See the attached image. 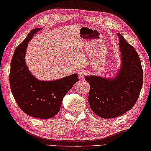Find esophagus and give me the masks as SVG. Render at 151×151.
I'll return each instance as SVG.
<instances>
[{
    "instance_id": "esophagus-1",
    "label": "esophagus",
    "mask_w": 151,
    "mask_h": 151,
    "mask_svg": "<svg viewBox=\"0 0 151 151\" xmlns=\"http://www.w3.org/2000/svg\"><path fill=\"white\" fill-rule=\"evenodd\" d=\"M87 74V72H86L85 70H84V69H83V70L79 71V78H83L84 76H85Z\"/></svg>"
}]
</instances>
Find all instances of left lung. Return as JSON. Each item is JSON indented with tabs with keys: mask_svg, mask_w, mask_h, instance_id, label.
Listing matches in <instances>:
<instances>
[{
	"mask_svg": "<svg viewBox=\"0 0 151 151\" xmlns=\"http://www.w3.org/2000/svg\"><path fill=\"white\" fill-rule=\"evenodd\" d=\"M119 36L121 67L115 77L85 76L90 86L88 102L99 117L114 118L133 107L143 86V72L138 54L120 34Z\"/></svg>",
	"mask_w": 151,
	"mask_h": 151,
	"instance_id": "8db88e82",
	"label": "left lung"
}]
</instances>
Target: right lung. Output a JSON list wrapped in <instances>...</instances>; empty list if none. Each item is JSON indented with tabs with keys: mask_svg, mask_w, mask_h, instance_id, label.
I'll use <instances>...</instances> for the list:
<instances>
[{
	"mask_svg": "<svg viewBox=\"0 0 151 151\" xmlns=\"http://www.w3.org/2000/svg\"><path fill=\"white\" fill-rule=\"evenodd\" d=\"M41 29H33L16 49L9 80L15 100L25 113L36 118L49 119L59 112L64 97L79 79L74 74L57 80L41 81L30 72L25 59L26 49L31 38Z\"/></svg>",
	"mask_w": 151,
	"mask_h": 151,
	"instance_id": "1",
	"label": "right lung"
}]
</instances>
